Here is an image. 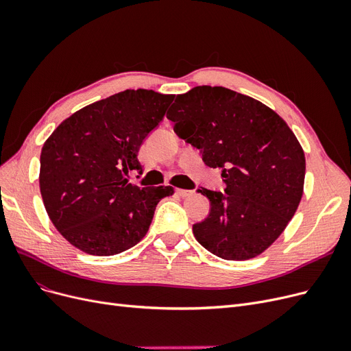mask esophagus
Returning a JSON list of instances; mask_svg holds the SVG:
<instances>
[{"mask_svg":"<svg viewBox=\"0 0 351 351\" xmlns=\"http://www.w3.org/2000/svg\"><path fill=\"white\" fill-rule=\"evenodd\" d=\"M176 193H178L180 197H186V196L192 195V191H189V189H180V188H178V189H176Z\"/></svg>","mask_w":351,"mask_h":351,"instance_id":"obj_1","label":"esophagus"}]
</instances>
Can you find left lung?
Listing matches in <instances>:
<instances>
[{"mask_svg":"<svg viewBox=\"0 0 351 351\" xmlns=\"http://www.w3.org/2000/svg\"><path fill=\"white\" fill-rule=\"evenodd\" d=\"M166 117L180 139L219 167L226 192L201 188L209 215L193 235L213 255L243 261L264 252L291 221L302 196L306 158L285 121L250 96L197 86L178 95Z\"/></svg>","mask_w":351,"mask_h":351,"instance_id":"1","label":"left lung"}]
</instances>
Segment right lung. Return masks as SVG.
<instances>
[{
  "mask_svg": "<svg viewBox=\"0 0 351 351\" xmlns=\"http://www.w3.org/2000/svg\"><path fill=\"white\" fill-rule=\"evenodd\" d=\"M173 95L125 90L73 113L45 141L40 191L57 231L80 251L109 256L134 247L172 186L141 188L138 152Z\"/></svg>",
  "mask_w": 351,
  "mask_h": 351,
  "instance_id": "obj_1",
  "label": "right lung"
}]
</instances>
